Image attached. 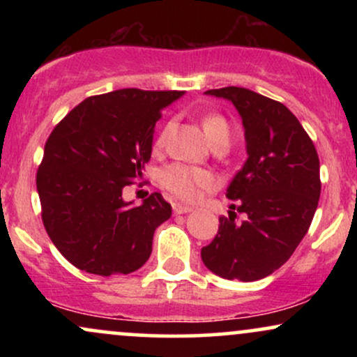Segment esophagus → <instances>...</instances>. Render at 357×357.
I'll list each match as a JSON object with an SVG mask.
<instances>
[{
    "label": "esophagus",
    "instance_id": "1",
    "mask_svg": "<svg viewBox=\"0 0 357 357\" xmlns=\"http://www.w3.org/2000/svg\"><path fill=\"white\" fill-rule=\"evenodd\" d=\"M173 211H174V215H184V213L192 211V208L191 206H184V204H181V203H174L173 204Z\"/></svg>",
    "mask_w": 357,
    "mask_h": 357
}]
</instances>
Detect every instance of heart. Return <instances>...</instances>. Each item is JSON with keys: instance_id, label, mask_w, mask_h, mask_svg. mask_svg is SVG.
Here are the masks:
<instances>
[{"instance_id": "b5f03b06", "label": "heart", "mask_w": 357, "mask_h": 357, "mask_svg": "<svg viewBox=\"0 0 357 357\" xmlns=\"http://www.w3.org/2000/svg\"><path fill=\"white\" fill-rule=\"evenodd\" d=\"M203 129L210 142L220 141V139L230 141V126L223 117L208 116L203 121ZM161 183L178 198L184 202H192L198 198L202 190L211 186L213 178L208 171L199 169V167L171 165L162 169Z\"/></svg>"}]
</instances>
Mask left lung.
I'll return each mask as SVG.
<instances>
[{
	"label": "left lung",
	"mask_w": 357,
	"mask_h": 357,
	"mask_svg": "<svg viewBox=\"0 0 357 357\" xmlns=\"http://www.w3.org/2000/svg\"><path fill=\"white\" fill-rule=\"evenodd\" d=\"M204 93L235 105L247 161L227 188L245 220L238 223L235 211L220 218L218 235L202 248L203 264L227 280H260L292 257L312 223L321 196L317 151L280 102L241 87Z\"/></svg>",
	"instance_id": "1"
}]
</instances>
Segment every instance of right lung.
Wrapping results in <instances>:
<instances>
[{
	"instance_id": "1",
	"label": "right lung",
	"mask_w": 357,
	"mask_h": 357,
	"mask_svg": "<svg viewBox=\"0 0 357 357\" xmlns=\"http://www.w3.org/2000/svg\"><path fill=\"white\" fill-rule=\"evenodd\" d=\"M178 90L122 89L89 97L52 130L36 174L45 230L84 272L127 275L146 264L171 204L154 192L139 206L122 191L141 178L161 110Z\"/></svg>"
}]
</instances>
